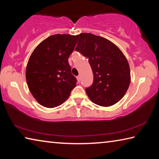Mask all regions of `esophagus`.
<instances>
[{
	"mask_svg": "<svg viewBox=\"0 0 159 159\" xmlns=\"http://www.w3.org/2000/svg\"><path fill=\"white\" fill-rule=\"evenodd\" d=\"M76 79H77V80H78V82H80V76H78L77 77H76Z\"/></svg>",
	"mask_w": 159,
	"mask_h": 159,
	"instance_id": "obj_1",
	"label": "esophagus"
}]
</instances>
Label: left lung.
I'll return each mask as SVG.
<instances>
[{"instance_id":"1","label":"left lung","mask_w":159,"mask_h":159,"mask_svg":"<svg viewBox=\"0 0 159 159\" xmlns=\"http://www.w3.org/2000/svg\"><path fill=\"white\" fill-rule=\"evenodd\" d=\"M76 50L88 57L93 70V85L85 92L93 103L110 107L127 92L130 70L127 59L118 46L104 37L92 34L78 35Z\"/></svg>"}]
</instances>
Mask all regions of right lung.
Instances as JSON below:
<instances>
[{
    "label": "right lung",
    "mask_w": 159,
    "mask_h": 159,
    "mask_svg": "<svg viewBox=\"0 0 159 159\" xmlns=\"http://www.w3.org/2000/svg\"><path fill=\"white\" fill-rule=\"evenodd\" d=\"M78 41V35L55 34L37 45L29 59L26 80L36 100L47 108L65 102L77 80L68 59Z\"/></svg>",
    "instance_id": "add662e5"
}]
</instances>
